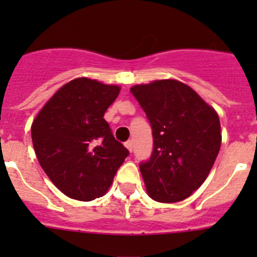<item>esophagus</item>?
<instances>
[{
  "instance_id": "34e87169",
  "label": "esophagus",
  "mask_w": 257,
  "mask_h": 257,
  "mask_svg": "<svg viewBox=\"0 0 257 257\" xmlns=\"http://www.w3.org/2000/svg\"><path fill=\"white\" fill-rule=\"evenodd\" d=\"M124 147H126L130 152H133V140H127V142L124 143Z\"/></svg>"
}]
</instances>
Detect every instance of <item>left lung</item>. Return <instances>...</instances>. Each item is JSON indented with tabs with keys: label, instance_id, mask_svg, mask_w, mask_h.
<instances>
[{
	"label": "left lung",
	"instance_id": "left-lung-1",
	"mask_svg": "<svg viewBox=\"0 0 257 257\" xmlns=\"http://www.w3.org/2000/svg\"><path fill=\"white\" fill-rule=\"evenodd\" d=\"M131 92L153 134L151 158L140 162L149 197L162 203L188 198L206 180L220 151L219 115L176 79L136 85Z\"/></svg>",
	"mask_w": 257,
	"mask_h": 257
}]
</instances>
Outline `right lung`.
Returning <instances> with one entry per match:
<instances>
[{
  "label": "right lung",
  "instance_id": "obj_1",
  "mask_svg": "<svg viewBox=\"0 0 257 257\" xmlns=\"http://www.w3.org/2000/svg\"><path fill=\"white\" fill-rule=\"evenodd\" d=\"M119 90L95 79L76 78L59 88L32 123L41 167L69 198L103 197L128 156L104 119Z\"/></svg>",
  "mask_w": 257,
  "mask_h": 257
}]
</instances>
